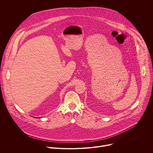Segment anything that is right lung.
<instances>
[{"instance_id": "add662e5", "label": "right lung", "mask_w": 153, "mask_h": 153, "mask_svg": "<svg viewBox=\"0 0 153 153\" xmlns=\"http://www.w3.org/2000/svg\"><path fill=\"white\" fill-rule=\"evenodd\" d=\"M39 118H40V117H39Z\"/></svg>"}]
</instances>
